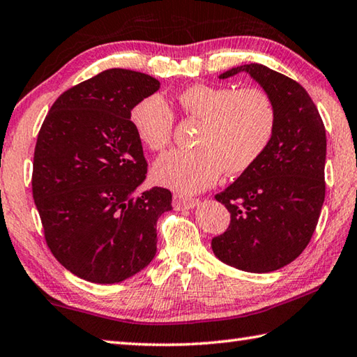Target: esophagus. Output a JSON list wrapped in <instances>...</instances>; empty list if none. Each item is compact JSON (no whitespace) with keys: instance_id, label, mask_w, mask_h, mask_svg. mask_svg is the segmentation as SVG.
I'll list each match as a JSON object with an SVG mask.
<instances>
[{"instance_id":"34e87169","label":"esophagus","mask_w":357,"mask_h":357,"mask_svg":"<svg viewBox=\"0 0 357 357\" xmlns=\"http://www.w3.org/2000/svg\"><path fill=\"white\" fill-rule=\"evenodd\" d=\"M198 204V199L195 198H183V197H174L173 198V207L176 211H187V208H192Z\"/></svg>"}]
</instances>
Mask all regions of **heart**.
Returning a JSON list of instances; mask_svg holds the SVG:
<instances>
[{
	"mask_svg": "<svg viewBox=\"0 0 357 357\" xmlns=\"http://www.w3.org/2000/svg\"><path fill=\"white\" fill-rule=\"evenodd\" d=\"M181 113L199 119L193 150H172L153 167L158 184L181 193L211 187L221 172L240 174L249 170L269 146L277 127V109L260 88L213 86L197 83L176 96ZM139 141L151 151L170 144L174 114L160 94L146 96L130 113Z\"/></svg>",
	"mask_w": 357,
	"mask_h": 357,
	"instance_id": "1",
	"label": "heart"
}]
</instances>
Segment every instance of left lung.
Returning a JSON list of instances; mask_svg holds the SVG:
<instances>
[{"instance_id": "8db88e82", "label": "left lung", "mask_w": 357, "mask_h": 357, "mask_svg": "<svg viewBox=\"0 0 357 357\" xmlns=\"http://www.w3.org/2000/svg\"><path fill=\"white\" fill-rule=\"evenodd\" d=\"M240 73L271 96L277 127L261 158L215 195L230 225L212 238V249L229 266L264 274L294 261L311 241L325 199L326 135L300 83L258 63L229 69L220 79Z\"/></svg>"}]
</instances>
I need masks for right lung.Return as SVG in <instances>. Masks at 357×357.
Instances as JSON below:
<instances>
[{
  "label": "right lung",
  "instance_id": "1",
  "mask_svg": "<svg viewBox=\"0 0 357 357\" xmlns=\"http://www.w3.org/2000/svg\"><path fill=\"white\" fill-rule=\"evenodd\" d=\"M158 89L151 75L107 69L65 91L38 131L32 197L45 240L83 280L122 282L156 255V221L172 211V192L136 193L146 160L130 113Z\"/></svg>",
  "mask_w": 357,
  "mask_h": 357
}]
</instances>
